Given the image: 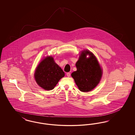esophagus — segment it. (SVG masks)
I'll use <instances>...</instances> for the list:
<instances>
[{
	"instance_id": "obj_1",
	"label": "esophagus",
	"mask_w": 135,
	"mask_h": 135,
	"mask_svg": "<svg viewBox=\"0 0 135 135\" xmlns=\"http://www.w3.org/2000/svg\"><path fill=\"white\" fill-rule=\"evenodd\" d=\"M66 75H67V76H68V77H70V73H69V72H67V73H66Z\"/></svg>"
}]
</instances>
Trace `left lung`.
I'll return each instance as SVG.
<instances>
[{
  "label": "left lung",
  "mask_w": 135,
  "mask_h": 135,
  "mask_svg": "<svg viewBox=\"0 0 135 135\" xmlns=\"http://www.w3.org/2000/svg\"><path fill=\"white\" fill-rule=\"evenodd\" d=\"M87 54L90 56L86 58ZM77 70L71 76L79 90L88 92L94 89L99 83L102 75V70L95 56L90 51H84L80 54L76 63Z\"/></svg>",
  "instance_id": "left-lung-1"
}]
</instances>
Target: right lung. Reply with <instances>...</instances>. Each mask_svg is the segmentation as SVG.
Instances as JSON below:
<instances>
[{"instance_id": "obj_1", "label": "right lung", "mask_w": 135, "mask_h": 135, "mask_svg": "<svg viewBox=\"0 0 135 135\" xmlns=\"http://www.w3.org/2000/svg\"><path fill=\"white\" fill-rule=\"evenodd\" d=\"M64 75V71L55 62L52 57H49L44 59L38 65L34 77L40 87L50 90L54 89Z\"/></svg>"}]
</instances>
